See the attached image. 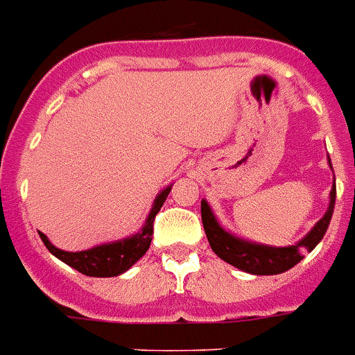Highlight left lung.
<instances>
[{
  "label": "left lung",
  "instance_id": "8db88e82",
  "mask_svg": "<svg viewBox=\"0 0 355 355\" xmlns=\"http://www.w3.org/2000/svg\"><path fill=\"white\" fill-rule=\"evenodd\" d=\"M334 205H336V180H334V189L330 192V207L324 216L299 243L290 245V248H269V245L251 243L232 236L220 227L205 200L201 201V222H203V229H205L207 240L211 243L212 251L227 263L242 269L245 273L279 275L293 268L295 263H299L304 258V251H311L321 242L326 229L330 225Z\"/></svg>",
  "mask_w": 355,
  "mask_h": 355
}]
</instances>
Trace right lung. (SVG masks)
<instances>
[{
    "label": "right lung",
    "mask_w": 355,
    "mask_h": 355,
    "mask_svg": "<svg viewBox=\"0 0 355 355\" xmlns=\"http://www.w3.org/2000/svg\"><path fill=\"white\" fill-rule=\"evenodd\" d=\"M168 192L170 187H166L155 198L154 207H152L148 220H146L144 227L141 229V232L126 238V240L104 243V245L87 249V251H80V253H67V251H62V249L55 248L47 240L44 232H40V238L45 243V248L49 249L56 258H60L62 262H65L67 266L76 269V271H80L82 275H87V277H117V275L124 273L126 269L132 268L133 263L137 262L139 258L148 251L150 242H152V234H154L155 214L163 207Z\"/></svg>",
    "instance_id": "add662e5"
}]
</instances>
